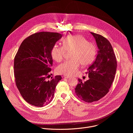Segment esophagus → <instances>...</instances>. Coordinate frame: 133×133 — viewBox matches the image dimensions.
I'll list each match as a JSON object with an SVG mask.
<instances>
[{
  "instance_id": "1",
  "label": "esophagus",
  "mask_w": 133,
  "mask_h": 133,
  "mask_svg": "<svg viewBox=\"0 0 133 133\" xmlns=\"http://www.w3.org/2000/svg\"><path fill=\"white\" fill-rule=\"evenodd\" d=\"M63 77L65 78H69L70 77V76H67V75H64Z\"/></svg>"
}]
</instances>
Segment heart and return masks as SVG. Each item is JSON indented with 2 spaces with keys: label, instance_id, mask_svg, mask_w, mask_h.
<instances>
[{
  "label": "heart",
  "instance_id": "heart-1",
  "mask_svg": "<svg viewBox=\"0 0 133 133\" xmlns=\"http://www.w3.org/2000/svg\"><path fill=\"white\" fill-rule=\"evenodd\" d=\"M63 46L54 45L50 54L52 58L57 62H61L66 54L70 51V59L62 63L57 67L58 74L67 76L76 74L81 63L88 65L94 60L96 55V46L94 43L88 42L80 35H70L63 39Z\"/></svg>",
  "mask_w": 133,
  "mask_h": 133
}]
</instances>
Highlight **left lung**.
<instances>
[{
  "label": "left lung",
  "mask_w": 133,
  "mask_h": 133,
  "mask_svg": "<svg viewBox=\"0 0 133 133\" xmlns=\"http://www.w3.org/2000/svg\"><path fill=\"white\" fill-rule=\"evenodd\" d=\"M90 33L98 48L97 57L86 72L89 79L84 83L78 79L75 88L78 97L87 103L97 101L108 92L117 68L115 54L110 42L101 35Z\"/></svg>",
  "instance_id": "obj_1"
}]
</instances>
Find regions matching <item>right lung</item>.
Masks as SVG:
<instances>
[{
    "mask_svg": "<svg viewBox=\"0 0 133 133\" xmlns=\"http://www.w3.org/2000/svg\"><path fill=\"white\" fill-rule=\"evenodd\" d=\"M62 37L57 32H39L27 37L21 44L14 59L16 86L22 96L36 107L48 104L62 77L57 75L48 81L52 59L51 48Z\"/></svg>",
    "mask_w": 133,
    "mask_h": 133,
    "instance_id": "add662e5",
    "label": "right lung"
}]
</instances>
